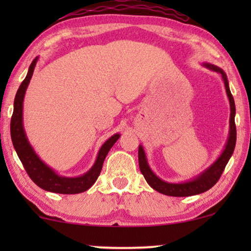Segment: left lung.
<instances>
[{
    "mask_svg": "<svg viewBox=\"0 0 251 251\" xmlns=\"http://www.w3.org/2000/svg\"><path fill=\"white\" fill-rule=\"evenodd\" d=\"M204 67L209 68V70L217 72L222 75L223 81H224L226 95L228 97L229 101V108H231V114H229V132L227 143H226L225 149L223 151L221 155L210 167H208L204 171H202L200 175L194 177L193 179H190L187 181H183V183H169L161 179L153 173L151 167L147 162V157L144 151L143 146L139 145L138 149V162H139V169L142 174L145 177V179L153 190L162 193L164 195H169V197H191V195H197L203 192L210 190L214 185L217 183L219 178H221L223 171H224L226 164H227L228 160L231 159L233 152H234V147L236 143V128H235V104L233 96L229 90L228 80L226 76L225 72L219 68L218 66H215L212 64L204 63Z\"/></svg>",
    "mask_w": 251,
    "mask_h": 251,
    "instance_id": "1",
    "label": "left lung"
}]
</instances>
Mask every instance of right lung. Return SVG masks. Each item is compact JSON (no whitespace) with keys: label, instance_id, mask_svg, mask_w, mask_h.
Returning a JSON list of instances; mask_svg holds the SVG:
<instances>
[{"label":"right lung","instance_id":"right-lung-1","mask_svg":"<svg viewBox=\"0 0 251 251\" xmlns=\"http://www.w3.org/2000/svg\"><path fill=\"white\" fill-rule=\"evenodd\" d=\"M39 57L32 61L28 68L25 80L22 82L20 87L17 91L15 102H13V113L10 123V132H11V139L13 147H15L18 157L22 161L26 173L28 174L34 183L44 191L52 192V193L59 194H77L87 191L90 188L95 181L97 180L100 175L102 163L109 150L120 138V133H115L102 144L99 150L97 159H96L94 166L89 169L87 173L77 177H65L58 175L52 168L43 162L35 151L30 145L27 139L25 129L23 123V104L24 97H25L27 87H28L30 78L33 76L34 68L36 66Z\"/></svg>","mask_w":251,"mask_h":251}]
</instances>
